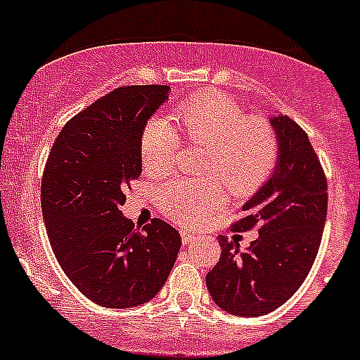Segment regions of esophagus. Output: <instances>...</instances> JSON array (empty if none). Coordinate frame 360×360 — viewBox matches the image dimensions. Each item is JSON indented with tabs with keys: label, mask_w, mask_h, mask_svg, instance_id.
<instances>
[{
	"label": "esophagus",
	"mask_w": 360,
	"mask_h": 360,
	"mask_svg": "<svg viewBox=\"0 0 360 360\" xmlns=\"http://www.w3.org/2000/svg\"><path fill=\"white\" fill-rule=\"evenodd\" d=\"M195 234L188 233V231H181V241H183V245H191L195 241Z\"/></svg>",
	"instance_id": "34e87169"
}]
</instances>
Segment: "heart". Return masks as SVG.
Returning <instances> with one entry per match:
<instances>
[{"mask_svg": "<svg viewBox=\"0 0 360 360\" xmlns=\"http://www.w3.org/2000/svg\"><path fill=\"white\" fill-rule=\"evenodd\" d=\"M181 134L191 143L207 146L202 174L206 177L170 181L158 190L160 210L184 226H197L226 202V191L248 197L259 190L275 169L277 134L263 119L248 117L229 96L207 92L191 97L174 113ZM181 136L172 122L154 117L140 136L143 172L165 176L172 170Z\"/></svg>", "mask_w": 360, "mask_h": 360, "instance_id": "heart-1", "label": "heart"}]
</instances>
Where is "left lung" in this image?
<instances>
[{
	"label": "left lung",
	"mask_w": 360,
	"mask_h": 360,
	"mask_svg": "<svg viewBox=\"0 0 360 360\" xmlns=\"http://www.w3.org/2000/svg\"><path fill=\"white\" fill-rule=\"evenodd\" d=\"M270 124L278 142L275 170L233 226L259 227V238L240 252L220 236V261L206 275L214 304L236 316H263L297 293L316 259L327 220V177L307 133L286 115L271 117Z\"/></svg>",
	"instance_id": "1"
}]
</instances>
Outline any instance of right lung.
Here are the masks:
<instances>
[{"instance_id": "1", "label": "right lung", "mask_w": 360, "mask_h": 360, "mask_svg": "<svg viewBox=\"0 0 360 360\" xmlns=\"http://www.w3.org/2000/svg\"><path fill=\"white\" fill-rule=\"evenodd\" d=\"M169 90L131 85L106 94L63 126L46 161L40 202L49 243L74 286L103 307L156 297L179 252V233L167 221L140 229L120 211L142 174L143 127Z\"/></svg>"}]
</instances>
